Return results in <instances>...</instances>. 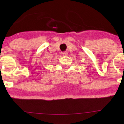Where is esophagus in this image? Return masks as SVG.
Instances as JSON below:
<instances>
[{
    "label": "esophagus",
    "mask_w": 124,
    "mask_h": 124,
    "mask_svg": "<svg viewBox=\"0 0 124 124\" xmlns=\"http://www.w3.org/2000/svg\"><path fill=\"white\" fill-rule=\"evenodd\" d=\"M62 55H63V56H67V55H68V54L67 52H63V53H62Z\"/></svg>",
    "instance_id": "1"
}]
</instances>
